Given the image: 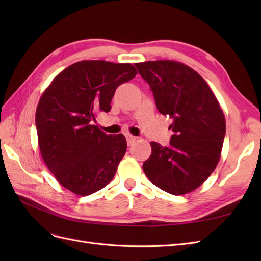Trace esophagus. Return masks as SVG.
Returning a JSON list of instances; mask_svg holds the SVG:
<instances>
[{
  "label": "esophagus",
  "instance_id": "1",
  "mask_svg": "<svg viewBox=\"0 0 261 261\" xmlns=\"http://www.w3.org/2000/svg\"><path fill=\"white\" fill-rule=\"evenodd\" d=\"M125 137H126V140H127V145L128 146L133 145L136 141V139H137L135 136H133L132 134H129V133H126L125 134Z\"/></svg>",
  "mask_w": 261,
  "mask_h": 261
}]
</instances>
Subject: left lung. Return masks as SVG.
Wrapping results in <instances>:
<instances>
[{
    "label": "left lung",
    "instance_id": "obj_1",
    "mask_svg": "<svg viewBox=\"0 0 261 261\" xmlns=\"http://www.w3.org/2000/svg\"><path fill=\"white\" fill-rule=\"evenodd\" d=\"M135 66L151 88L159 112L173 118L174 132L168 147L150 143L145 174L164 192L191 193L219 163L225 136L222 109L206 81L184 63L159 60Z\"/></svg>",
    "mask_w": 261,
    "mask_h": 261
}]
</instances>
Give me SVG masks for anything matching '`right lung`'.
<instances>
[{"label": "right lung", "mask_w": 261, "mask_h": 261, "mask_svg": "<svg viewBox=\"0 0 261 261\" xmlns=\"http://www.w3.org/2000/svg\"><path fill=\"white\" fill-rule=\"evenodd\" d=\"M136 74L129 63L81 61L62 70L43 91L36 111L39 149L54 177L72 193L88 196L114 177L126 138L107 135L93 121L111 110L117 87Z\"/></svg>", "instance_id": "1"}]
</instances>
